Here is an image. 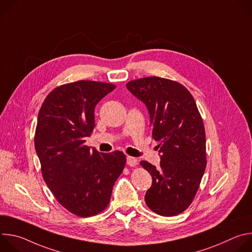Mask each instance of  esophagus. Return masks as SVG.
<instances>
[{"mask_svg":"<svg viewBox=\"0 0 252 252\" xmlns=\"http://www.w3.org/2000/svg\"><path fill=\"white\" fill-rule=\"evenodd\" d=\"M126 163L129 166H135L137 164V159L135 158H132V157H127L126 158Z\"/></svg>","mask_w":252,"mask_h":252,"instance_id":"34e87169","label":"esophagus"}]
</instances>
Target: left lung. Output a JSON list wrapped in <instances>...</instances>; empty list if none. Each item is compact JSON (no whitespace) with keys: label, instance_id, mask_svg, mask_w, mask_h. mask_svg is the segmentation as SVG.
Masks as SVG:
<instances>
[{"label":"left lung","instance_id":"1","mask_svg":"<svg viewBox=\"0 0 252 252\" xmlns=\"http://www.w3.org/2000/svg\"><path fill=\"white\" fill-rule=\"evenodd\" d=\"M126 89L146 104L160 163L140 165L153 177L145 200L162 217L185 211L192 202L206 166L205 131L191 94L179 83L158 77L130 81Z\"/></svg>","mask_w":252,"mask_h":252}]
</instances>
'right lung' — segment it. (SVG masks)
<instances>
[{
  "label": "right lung",
  "instance_id": "add662e5",
  "mask_svg": "<svg viewBox=\"0 0 252 252\" xmlns=\"http://www.w3.org/2000/svg\"><path fill=\"white\" fill-rule=\"evenodd\" d=\"M115 85L79 81L53 90L44 100L34 133L42 174L57 200L69 212L89 218L110 203L126 164L124 153H98L86 146L94 107Z\"/></svg>",
  "mask_w": 252,
  "mask_h": 252
}]
</instances>
